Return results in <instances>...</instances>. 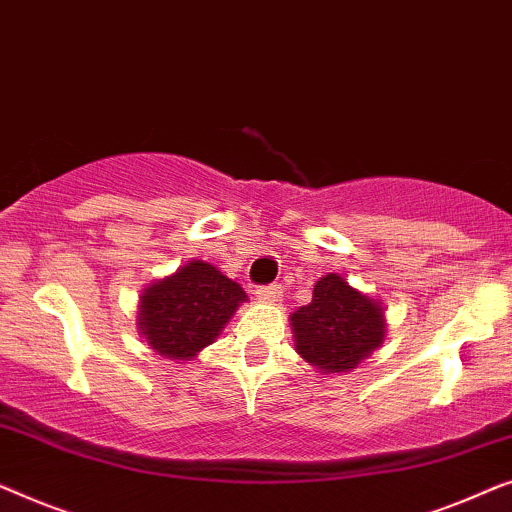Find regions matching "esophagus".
<instances>
[{
	"mask_svg": "<svg viewBox=\"0 0 512 512\" xmlns=\"http://www.w3.org/2000/svg\"><path fill=\"white\" fill-rule=\"evenodd\" d=\"M255 294H257V299L262 301V304H273V306H276V304H280V301H283V292H280L276 285L259 287Z\"/></svg>",
	"mask_w": 512,
	"mask_h": 512,
	"instance_id": "esophagus-1",
	"label": "esophagus"
}]
</instances>
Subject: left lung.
<instances>
[{
    "label": "left lung",
    "mask_w": 512,
    "mask_h": 512,
    "mask_svg": "<svg viewBox=\"0 0 512 512\" xmlns=\"http://www.w3.org/2000/svg\"><path fill=\"white\" fill-rule=\"evenodd\" d=\"M294 350L320 376H345L385 341L387 318L380 299L327 273L313 287L308 306L290 315Z\"/></svg>",
    "instance_id": "1"
}]
</instances>
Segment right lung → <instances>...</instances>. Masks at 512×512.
<instances>
[{
  "label": "right lung",
  "mask_w": 512,
  "mask_h": 512,
  "mask_svg": "<svg viewBox=\"0 0 512 512\" xmlns=\"http://www.w3.org/2000/svg\"><path fill=\"white\" fill-rule=\"evenodd\" d=\"M248 294L204 259L143 287L136 327L155 355L185 364L211 345Z\"/></svg>",
  "instance_id": "1"
}]
</instances>
